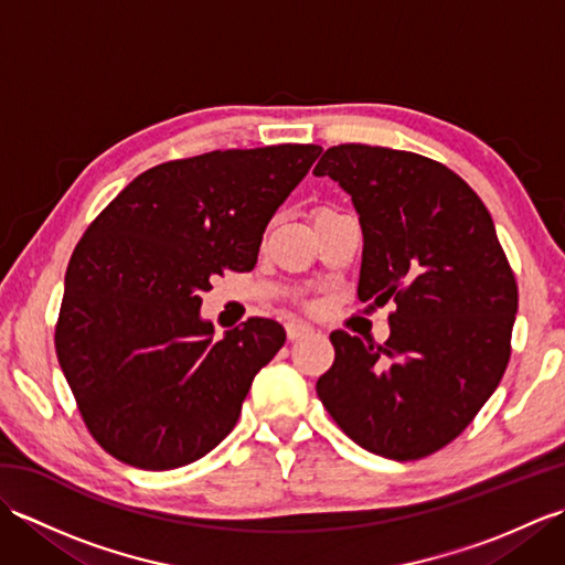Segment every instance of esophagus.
<instances>
[{
    "label": "esophagus",
    "instance_id": "obj_1",
    "mask_svg": "<svg viewBox=\"0 0 565 565\" xmlns=\"http://www.w3.org/2000/svg\"><path fill=\"white\" fill-rule=\"evenodd\" d=\"M286 334H289V340L294 342V340L306 338V334H313V328H310L303 320H289L286 322Z\"/></svg>",
    "mask_w": 565,
    "mask_h": 565
}]
</instances>
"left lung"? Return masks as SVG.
I'll use <instances>...</instances> for the list:
<instances>
[{"instance_id":"left-lung-1","label":"left lung","mask_w":565,"mask_h":565,"mask_svg":"<svg viewBox=\"0 0 565 565\" xmlns=\"http://www.w3.org/2000/svg\"><path fill=\"white\" fill-rule=\"evenodd\" d=\"M313 174L352 196L359 301L398 306L381 347L330 334L318 398L359 447L423 459L461 435L510 362L518 284L493 218L459 174L415 152L352 142L330 148Z\"/></svg>"}]
</instances>
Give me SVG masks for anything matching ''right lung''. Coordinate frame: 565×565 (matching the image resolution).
I'll list each match as a JSON object with an SVG mask.
<instances>
[{"label": "right lung", "mask_w": 565, "mask_h": 565, "mask_svg": "<svg viewBox=\"0 0 565 565\" xmlns=\"http://www.w3.org/2000/svg\"><path fill=\"white\" fill-rule=\"evenodd\" d=\"M320 152L271 146L158 164L82 235L55 350L84 423L118 461L170 471L231 435L286 332L249 318L215 340L201 294L215 274L255 269L271 215Z\"/></svg>", "instance_id": "right-lung-1"}]
</instances>
